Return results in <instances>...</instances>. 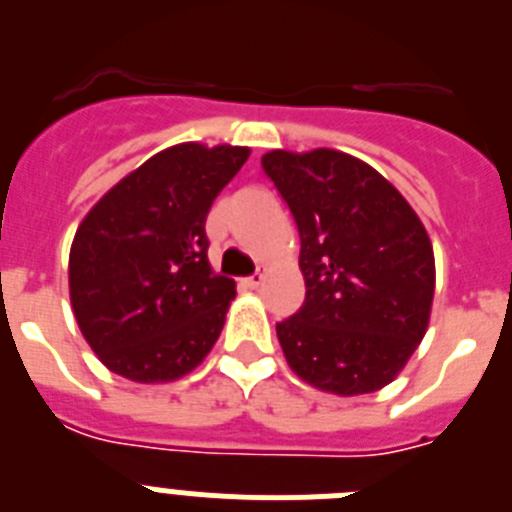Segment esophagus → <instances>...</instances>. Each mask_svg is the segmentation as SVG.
I'll return each mask as SVG.
<instances>
[{"label": "esophagus", "instance_id": "1", "mask_svg": "<svg viewBox=\"0 0 512 512\" xmlns=\"http://www.w3.org/2000/svg\"><path fill=\"white\" fill-rule=\"evenodd\" d=\"M264 279H266V271L259 269L256 274H251V277L243 279V284H246V287H251V289H256V287H261V284H264Z\"/></svg>", "mask_w": 512, "mask_h": 512}]
</instances>
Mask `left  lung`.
<instances>
[{
	"instance_id": "obj_1",
	"label": "left lung",
	"mask_w": 512,
	"mask_h": 512,
	"mask_svg": "<svg viewBox=\"0 0 512 512\" xmlns=\"http://www.w3.org/2000/svg\"><path fill=\"white\" fill-rule=\"evenodd\" d=\"M300 230L305 302L277 323L292 372L330 395L382 390L431 318V238L379 171L330 148L261 158Z\"/></svg>"
}]
</instances>
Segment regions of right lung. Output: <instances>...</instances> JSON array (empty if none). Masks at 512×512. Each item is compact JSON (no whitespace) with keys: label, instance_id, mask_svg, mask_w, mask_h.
I'll return each mask as SVG.
<instances>
[{"label":"right lung","instance_id":"add662e5","mask_svg":"<svg viewBox=\"0 0 512 512\" xmlns=\"http://www.w3.org/2000/svg\"><path fill=\"white\" fill-rule=\"evenodd\" d=\"M248 148L179 143L115 184L71 243L76 323L110 372L174 382L202 364L225 325L235 282L207 261L205 220Z\"/></svg>","mask_w":512,"mask_h":512}]
</instances>
